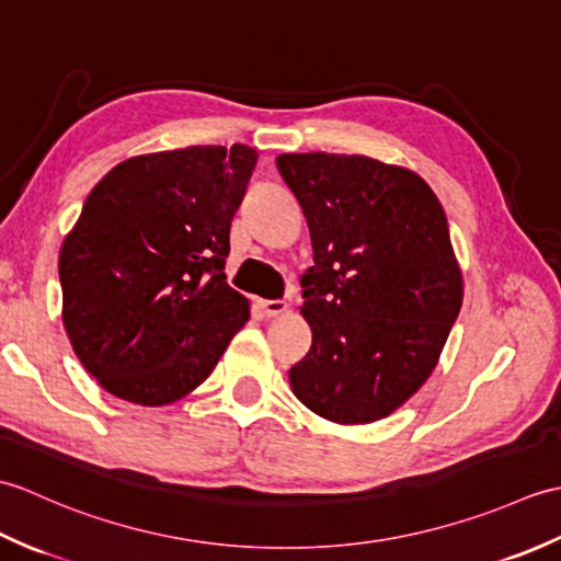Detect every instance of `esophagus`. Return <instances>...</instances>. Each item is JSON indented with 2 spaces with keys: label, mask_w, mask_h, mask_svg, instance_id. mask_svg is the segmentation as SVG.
I'll return each instance as SVG.
<instances>
[{
  "label": "esophagus",
  "mask_w": 561,
  "mask_h": 561,
  "mask_svg": "<svg viewBox=\"0 0 561 561\" xmlns=\"http://www.w3.org/2000/svg\"><path fill=\"white\" fill-rule=\"evenodd\" d=\"M260 308H262V313H265L267 318H277V316H282L284 311H287V301H282V299L260 301Z\"/></svg>",
  "instance_id": "34e87169"
}]
</instances>
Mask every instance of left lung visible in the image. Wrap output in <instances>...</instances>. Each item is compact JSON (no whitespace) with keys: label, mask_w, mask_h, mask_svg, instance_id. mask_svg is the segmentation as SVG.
<instances>
[{"label":"left lung","mask_w":561,"mask_h":561,"mask_svg":"<svg viewBox=\"0 0 561 561\" xmlns=\"http://www.w3.org/2000/svg\"><path fill=\"white\" fill-rule=\"evenodd\" d=\"M313 241L301 277L313 344L294 396L340 424L383 420L432 376L462 304L444 207L420 175L368 157L282 153Z\"/></svg>","instance_id":"left-lung-1"}]
</instances>
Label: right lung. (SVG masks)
Listing matches in <instances>:
<instances>
[{"label": "right lung", "mask_w": 561, "mask_h": 561, "mask_svg": "<svg viewBox=\"0 0 561 561\" xmlns=\"http://www.w3.org/2000/svg\"><path fill=\"white\" fill-rule=\"evenodd\" d=\"M255 161L245 145L145 153L83 202L59 250L62 320L111 396L147 408L181 400L248 323L224 267Z\"/></svg>", "instance_id": "right-lung-1"}]
</instances>
